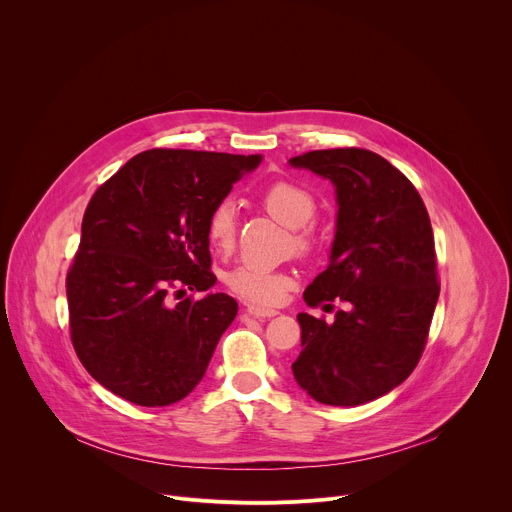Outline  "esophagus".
<instances>
[{
  "label": "esophagus",
  "instance_id": "obj_1",
  "mask_svg": "<svg viewBox=\"0 0 512 512\" xmlns=\"http://www.w3.org/2000/svg\"><path fill=\"white\" fill-rule=\"evenodd\" d=\"M247 312L259 320H265V318H273L277 316L279 312L277 310H271V308H259V306H247Z\"/></svg>",
  "mask_w": 512,
  "mask_h": 512
}]
</instances>
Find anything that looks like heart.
Listing matches in <instances>:
<instances>
[{
  "label": "heart",
  "mask_w": 512,
  "mask_h": 512,
  "mask_svg": "<svg viewBox=\"0 0 512 512\" xmlns=\"http://www.w3.org/2000/svg\"><path fill=\"white\" fill-rule=\"evenodd\" d=\"M261 202L277 221L298 229L296 245L302 251H310L314 247L316 241L304 225L314 218L318 202L306 186L294 180L271 182L261 192ZM206 239L216 253H229L235 247L237 210L231 202H221L210 210L206 218ZM225 283L235 296L245 302L273 306L281 302L285 289L291 285V275L251 265H237L225 273Z\"/></svg>",
  "instance_id": "obj_1"
}]
</instances>
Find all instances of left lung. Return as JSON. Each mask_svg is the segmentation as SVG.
I'll return each instance as SVG.
<instances>
[{
    "label": "left lung",
    "mask_w": 512,
    "mask_h": 512,
    "mask_svg": "<svg viewBox=\"0 0 512 512\" xmlns=\"http://www.w3.org/2000/svg\"><path fill=\"white\" fill-rule=\"evenodd\" d=\"M289 164L328 178L338 202L330 265L304 300L346 304L334 322L298 314L302 352L291 371L318 403L375 401L417 367L440 298L427 208L407 176L369 150H316Z\"/></svg>",
    "instance_id": "8db88e82"
}]
</instances>
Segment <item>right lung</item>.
Here are the masks:
<instances>
[{
  "label": "right lung",
  "mask_w": 512,
  "mask_h": 512,
  "mask_svg": "<svg viewBox=\"0 0 512 512\" xmlns=\"http://www.w3.org/2000/svg\"><path fill=\"white\" fill-rule=\"evenodd\" d=\"M261 156L148 150L93 194L66 273L70 340L89 375L117 397L164 407L204 377L237 316L227 294L206 291V218Z\"/></svg>",
  "instance_id": "1"
}]
</instances>
